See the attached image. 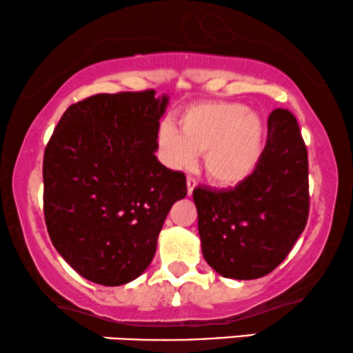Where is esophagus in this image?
<instances>
[{"label": "esophagus", "mask_w": 353, "mask_h": 353, "mask_svg": "<svg viewBox=\"0 0 353 353\" xmlns=\"http://www.w3.org/2000/svg\"><path fill=\"white\" fill-rule=\"evenodd\" d=\"M196 185H198V183H196V180L193 176H188L186 178V186H188V194H193V190L196 188Z\"/></svg>", "instance_id": "esophagus-1"}]
</instances>
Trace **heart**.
<instances>
[{"label":"heart","mask_w":353,"mask_h":353,"mask_svg":"<svg viewBox=\"0 0 353 353\" xmlns=\"http://www.w3.org/2000/svg\"><path fill=\"white\" fill-rule=\"evenodd\" d=\"M178 130L163 123L157 144L173 170L194 167L204 154V172L219 186H238L253 175L263 157L266 128L259 113L240 102H204L176 118Z\"/></svg>","instance_id":"1"}]
</instances>
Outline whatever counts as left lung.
<instances>
[{"label": "left lung", "mask_w": 353, "mask_h": 353, "mask_svg": "<svg viewBox=\"0 0 353 353\" xmlns=\"http://www.w3.org/2000/svg\"><path fill=\"white\" fill-rule=\"evenodd\" d=\"M203 256L214 271L250 281L272 272L305 230L308 152L296 118L276 108L253 175L232 190L194 188Z\"/></svg>", "instance_id": "8db88e82"}]
</instances>
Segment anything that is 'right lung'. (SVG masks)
Masks as SVG:
<instances>
[{
	"instance_id": "1",
	"label": "right lung",
	"mask_w": 353,
	"mask_h": 353,
	"mask_svg": "<svg viewBox=\"0 0 353 353\" xmlns=\"http://www.w3.org/2000/svg\"><path fill=\"white\" fill-rule=\"evenodd\" d=\"M155 90L97 94L63 113L43 155V212L59 254L87 281L123 285L152 261L186 176L159 162Z\"/></svg>"
}]
</instances>
